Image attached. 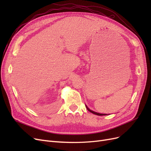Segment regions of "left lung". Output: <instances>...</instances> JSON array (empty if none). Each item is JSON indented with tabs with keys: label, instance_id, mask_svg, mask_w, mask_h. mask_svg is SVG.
Segmentation results:
<instances>
[{
	"label": "left lung",
	"instance_id": "left-lung-1",
	"mask_svg": "<svg viewBox=\"0 0 151 151\" xmlns=\"http://www.w3.org/2000/svg\"><path fill=\"white\" fill-rule=\"evenodd\" d=\"M86 107L87 108V109H88V110L89 111H90L91 113H92L94 114V115H99V116H103V115H106V114H100V113H96V112H94V111H92V110H91V109H89V108H88V106H86Z\"/></svg>",
	"mask_w": 151,
	"mask_h": 151
}]
</instances>
